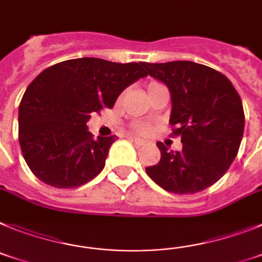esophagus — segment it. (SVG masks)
Listing matches in <instances>:
<instances>
[{
  "label": "esophagus",
  "mask_w": 262,
  "mask_h": 262,
  "mask_svg": "<svg viewBox=\"0 0 262 262\" xmlns=\"http://www.w3.org/2000/svg\"><path fill=\"white\" fill-rule=\"evenodd\" d=\"M132 140H133V142L136 145H138V146H142V145L145 144V141L142 140V138H140V137H130Z\"/></svg>",
  "instance_id": "obj_1"
}]
</instances>
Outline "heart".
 Here are the masks:
<instances>
[{
	"instance_id": "1",
	"label": "heart",
	"mask_w": 262,
	"mask_h": 262,
	"mask_svg": "<svg viewBox=\"0 0 262 262\" xmlns=\"http://www.w3.org/2000/svg\"><path fill=\"white\" fill-rule=\"evenodd\" d=\"M157 85H159V84L150 83L149 85H147V91H151L154 87H157ZM134 129H136L138 133H147V132L150 130V126L147 124H145V122H136V124H134Z\"/></svg>"
}]
</instances>
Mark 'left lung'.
Here are the masks:
<instances>
[{"label": "left lung", "mask_w": 262, "mask_h": 262, "mask_svg": "<svg viewBox=\"0 0 262 262\" xmlns=\"http://www.w3.org/2000/svg\"><path fill=\"white\" fill-rule=\"evenodd\" d=\"M146 74L171 93L172 137H181V151L157 142L161 159L146 167L159 187L172 194H195L226 174L244 134V109L229 79L213 68L188 60L142 63Z\"/></svg>", "instance_id": "left-lung-1"}]
</instances>
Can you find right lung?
Returning a JSON list of instances; mask_svg holds the SVG:
<instances>
[{"mask_svg":"<svg viewBox=\"0 0 262 262\" xmlns=\"http://www.w3.org/2000/svg\"><path fill=\"white\" fill-rule=\"evenodd\" d=\"M142 62L70 59L29 84L18 111V140L36 178L56 188L80 187L101 172L116 136L87 129L93 112L113 108L125 88L146 76Z\"/></svg>","mask_w":262,"mask_h":262,"instance_id":"1","label":"right lung"}]
</instances>
